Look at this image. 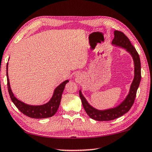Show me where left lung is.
<instances>
[{"mask_svg": "<svg viewBox=\"0 0 152 152\" xmlns=\"http://www.w3.org/2000/svg\"><path fill=\"white\" fill-rule=\"evenodd\" d=\"M112 44L116 47L124 49L131 55L134 61V78L130 86L129 94L126 98L116 107L104 110H97L91 106L80 90L79 95H80L84 109L91 118L97 120V121H110V120L116 119L128 112L132 105H133L137 91L141 81V61L139 55L135 48L132 45L131 41L126 36H125L124 34L122 32L115 30L114 38L112 40Z\"/></svg>", "mask_w": 152, "mask_h": 152, "instance_id": "8db88e82", "label": "left lung"}]
</instances>
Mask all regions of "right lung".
<instances>
[{
  "label": "right lung",
  "instance_id": "add662e5",
  "mask_svg": "<svg viewBox=\"0 0 152 152\" xmlns=\"http://www.w3.org/2000/svg\"><path fill=\"white\" fill-rule=\"evenodd\" d=\"M7 87H8L9 93L12 102L15 104L17 108L23 114L30 118L37 119L51 117L57 112L59 107L60 102H61V95L64 92L65 86L69 82L68 80H65L58 86H57L54 90L52 97L47 103L40 105H32L26 104L21 101L18 99L12 92L8 76V63L7 64Z\"/></svg>",
  "mask_w": 152,
  "mask_h": 152
}]
</instances>
